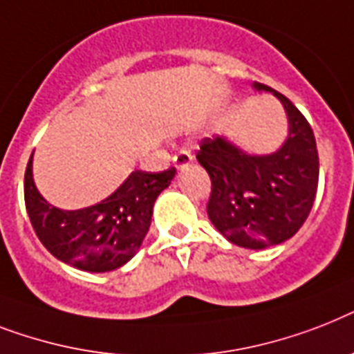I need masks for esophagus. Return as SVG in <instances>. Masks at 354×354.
Masks as SVG:
<instances>
[{"label": "esophagus", "mask_w": 354, "mask_h": 354, "mask_svg": "<svg viewBox=\"0 0 354 354\" xmlns=\"http://www.w3.org/2000/svg\"><path fill=\"white\" fill-rule=\"evenodd\" d=\"M174 162H175V168L177 169H185L186 166H190L194 162V157H192L190 151H186V149H180L179 153L174 157Z\"/></svg>", "instance_id": "34e87169"}]
</instances>
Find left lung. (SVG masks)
Returning a JSON list of instances; mask_svg holds the SVG:
<instances>
[{
    "mask_svg": "<svg viewBox=\"0 0 354 354\" xmlns=\"http://www.w3.org/2000/svg\"><path fill=\"white\" fill-rule=\"evenodd\" d=\"M254 91L272 93L287 115V137L272 153H250L226 135L201 142L197 160L212 179L208 217L237 247L263 250L296 234L309 216L318 188L315 133L298 107L259 82Z\"/></svg>",
    "mask_w": 354,
    "mask_h": 354,
    "instance_id": "obj_1",
    "label": "left lung"
}]
</instances>
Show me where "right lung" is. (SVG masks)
<instances>
[{
	"instance_id": "add662e5",
	"label": "right lung",
	"mask_w": 354,
	"mask_h": 354,
	"mask_svg": "<svg viewBox=\"0 0 354 354\" xmlns=\"http://www.w3.org/2000/svg\"><path fill=\"white\" fill-rule=\"evenodd\" d=\"M32 155L25 171V206L34 232L56 259L86 272L120 268L138 252L151 225L155 201L177 174L175 168L160 174L135 169L100 203L64 210L36 188Z\"/></svg>"
}]
</instances>
